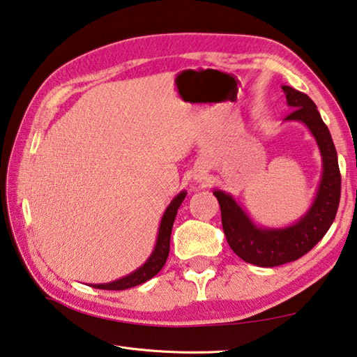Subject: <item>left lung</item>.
<instances>
[{
  "label": "left lung",
  "instance_id": "left-lung-1",
  "mask_svg": "<svg viewBox=\"0 0 357 357\" xmlns=\"http://www.w3.org/2000/svg\"><path fill=\"white\" fill-rule=\"evenodd\" d=\"M291 108L284 121H298L312 132L322 155L324 173L314 202L302 218L283 229L255 226L249 215L229 193L213 190L220 202L221 222L234 252L246 263L274 268L298 260L324 238L336 218L340 201V170L330 130L308 96L291 86H282Z\"/></svg>",
  "mask_w": 357,
  "mask_h": 357
}]
</instances>
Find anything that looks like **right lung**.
Listing matches in <instances>:
<instances>
[{"label":"right lung","instance_id":"add662e5","mask_svg":"<svg viewBox=\"0 0 357 357\" xmlns=\"http://www.w3.org/2000/svg\"><path fill=\"white\" fill-rule=\"evenodd\" d=\"M185 195L187 192H181L178 197H174L173 201L169 204V207H167V211L164 212L162 220H160L156 246L153 249L149 260H146L141 268L136 269L135 272H131L130 275L119 278V280L111 282V283L93 284V288L108 289V291L128 289V288H132V286L142 284L146 280H150V278L155 277L158 272L164 268L167 257H169V252H170V235H172L173 222H174V218H176L179 206L183 204Z\"/></svg>","mask_w":357,"mask_h":357}]
</instances>
